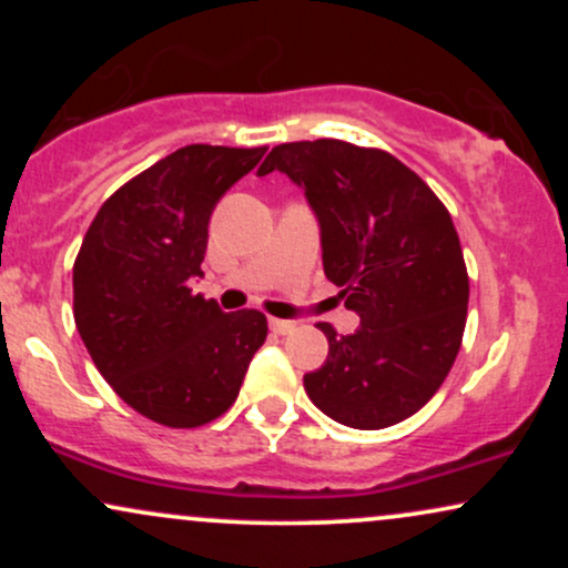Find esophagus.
<instances>
[{
  "label": "esophagus",
  "mask_w": 568,
  "mask_h": 568,
  "mask_svg": "<svg viewBox=\"0 0 568 568\" xmlns=\"http://www.w3.org/2000/svg\"><path fill=\"white\" fill-rule=\"evenodd\" d=\"M293 328H296V325H293L291 321H277V317H272V321H270V331H272V334H277V336L291 334Z\"/></svg>",
  "instance_id": "esophagus-1"
}]
</instances>
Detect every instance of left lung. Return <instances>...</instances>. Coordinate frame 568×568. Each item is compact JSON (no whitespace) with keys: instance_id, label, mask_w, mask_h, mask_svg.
Wrapping results in <instances>:
<instances>
[{"instance_id":"1","label":"left lung","mask_w":568,"mask_h":568,"mask_svg":"<svg viewBox=\"0 0 568 568\" xmlns=\"http://www.w3.org/2000/svg\"><path fill=\"white\" fill-rule=\"evenodd\" d=\"M285 173L321 226L323 272L361 328L304 376L310 400L355 429L408 419L452 371L467 321L465 256L433 189L393 154L347 141L280 143L258 175Z\"/></svg>"}]
</instances>
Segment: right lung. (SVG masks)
I'll list each match as a JSON object with an SVG mask.
<instances>
[{"instance_id":"add662e5","label":"right lung","mask_w":568,"mask_h":568,"mask_svg":"<svg viewBox=\"0 0 568 568\" xmlns=\"http://www.w3.org/2000/svg\"><path fill=\"white\" fill-rule=\"evenodd\" d=\"M266 149L192 143L101 205L74 262V323L114 393L165 427H200L232 406L266 338L256 310L224 312L202 277L216 202Z\"/></svg>"}]
</instances>
